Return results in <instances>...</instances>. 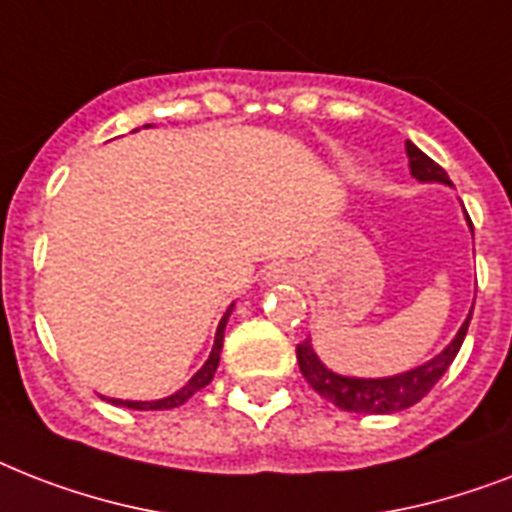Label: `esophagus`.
I'll return each mask as SVG.
<instances>
[{
	"mask_svg": "<svg viewBox=\"0 0 512 512\" xmlns=\"http://www.w3.org/2000/svg\"><path fill=\"white\" fill-rule=\"evenodd\" d=\"M279 273H287V271H284V268H281V271Z\"/></svg>",
	"mask_w": 512,
	"mask_h": 512,
	"instance_id": "esophagus-1",
	"label": "esophagus"
}]
</instances>
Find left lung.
<instances>
[{
  "instance_id": "obj_1",
  "label": "left lung",
  "mask_w": 512,
  "mask_h": 512,
  "mask_svg": "<svg viewBox=\"0 0 512 512\" xmlns=\"http://www.w3.org/2000/svg\"><path fill=\"white\" fill-rule=\"evenodd\" d=\"M406 156H409V170L417 180L422 183H446L452 185L449 175H446L441 167H438L428 154H422L420 148L406 140ZM473 228V223H470ZM473 316V311H470ZM470 316L465 319V324L460 327L457 337L452 340V345H446L444 353H438L433 361L417 366L412 372L396 374V377H382V380H358V377H342V374L329 372L327 366L321 364L319 356L313 353L311 342L305 340L297 345V364H300V372L308 380L319 396H324L327 401H332L335 406L345 409V412H358V414H393L401 412V409H409L420 398H425L433 390L444 372L452 366L454 356L460 353L462 340L468 335Z\"/></svg>"
}]
</instances>
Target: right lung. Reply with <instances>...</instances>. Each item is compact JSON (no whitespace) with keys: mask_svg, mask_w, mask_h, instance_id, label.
<instances>
[{"mask_svg":"<svg viewBox=\"0 0 512 512\" xmlns=\"http://www.w3.org/2000/svg\"><path fill=\"white\" fill-rule=\"evenodd\" d=\"M228 316H231V308H228L223 319H220V327H217L212 353H209V358L204 361V366H201L199 372L193 374L191 382H188L185 388H180L177 393H172V396L162 398V401H116L114 398V404L130 406V409H175V406L185 404V401H188V398H191L196 390L207 388L209 382H212V377H215L217 364H220V348H223V332H225V324H228Z\"/></svg>","mask_w":512,"mask_h":512,"instance_id":"obj_1","label":"right lung"}]
</instances>
